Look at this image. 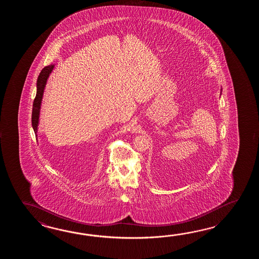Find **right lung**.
<instances>
[{
    "label": "right lung",
    "instance_id": "right-lung-1",
    "mask_svg": "<svg viewBox=\"0 0 259 259\" xmlns=\"http://www.w3.org/2000/svg\"><path fill=\"white\" fill-rule=\"evenodd\" d=\"M55 65H50L45 66L44 69L39 73V77L37 79V94L34 99L33 107H32V116H31V123L33 127L34 132L37 136L38 132V126H39V112H40V105L44 96V89L47 83V79L49 77L50 74L53 71Z\"/></svg>",
    "mask_w": 259,
    "mask_h": 259
}]
</instances>
